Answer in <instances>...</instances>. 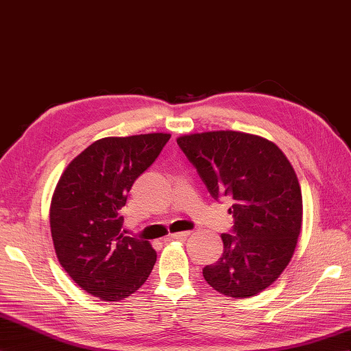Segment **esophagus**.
<instances>
[{
  "label": "esophagus",
  "instance_id": "obj_1",
  "mask_svg": "<svg viewBox=\"0 0 351 351\" xmlns=\"http://www.w3.org/2000/svg\"><path fill=\"white\" fill-rule=\"evenodd\" d=\"M189 234H191V232H189V230H186V232H177V233H171V234H169V238H171V239H177V241H183V239L187 238Z\"/></svg>",
  "mask_w": 351,
  "mask_h": 351
}]
</instances>
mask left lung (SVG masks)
Returning <instances> with one entry per match:
<instances>
[{
  "label": "left lung",
  "instance_id": "obj_1",
  "mask_svg": "<svg viewBox=\"0 0 351 351\" xmlns=\"http://www.w3.org/2000/svg\"><path fill=\"white\" fill-rule=\"evenodd\" d=\"M208 192L229 196L233 233H223L219 261L205 266L208 285L250 298L269 288L289 264L302 221V196L285 154L261 136L219 130L177 137Z\"/></svg>",
  "mask_w": 351,
  "mask_h": 351
}]
</instances>
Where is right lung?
I'll return each instance as SVG.
<instances>
[{
	"mask_svg": "<svg viewBox=\"0 0 351 351\" xmlns=\"http://www.w3.org/2000/svg\"><path fill=\"white\" fill-rule=\"evenodd\" d=\"M169 137L149 132L94 141L71 160L54 189L50 227L56 255L72 280L101 301L130 297L155 266L152 245L122 230L121 208Z\"/></svg>",
	"mask_w": 351,
	"mask_h": 351,
	"instance_id": "add662e5",
	"label": "right lung"
}]
</instances>
